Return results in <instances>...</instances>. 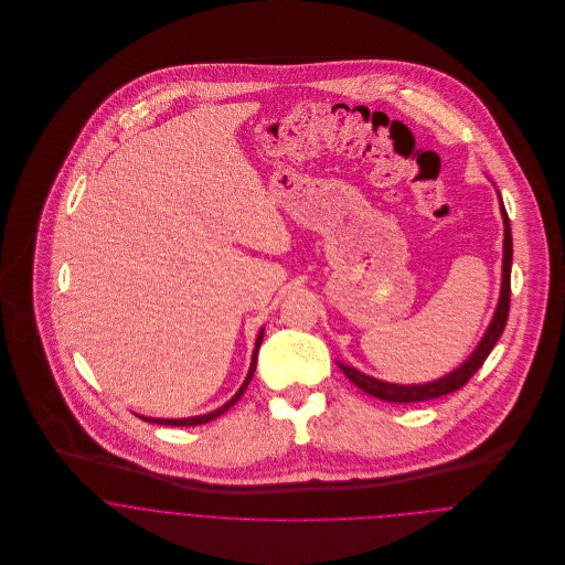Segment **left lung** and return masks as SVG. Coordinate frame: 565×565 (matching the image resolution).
Segmentation results:
<instances>
[{
    "label": "left lung",
    "instance_id": "obj_1",
    "mask_svg": "<svg viewBox=\"0 0 565 565\" xmlns=\"http://www.w3.org/2000/svg\"><path fill=\"white\" fill-rule=\"evenodd\" d=\"M500 213H502V222H504V243H502V285H500V300L495 307V313L491 318V323L484 330L483 339L479 341L477 350L450 374L433 381V383H424V385H396V383H385L379 381L374 376H367L350 365L339 363L341 372L359 387L363 390L367 396H374L379 401L385 403H424V401H433L446 394H452L457 390H461L475 374L477 370L484 363V359L489 356V352L493 350L495 341L500 339L507 318H509V300H511V258H513V243H511V226H509V217L507 211L502 206L500 200Z\"/></svg>",
    "mask_w": 565,
    "mask_h": 565
}]
</instances>
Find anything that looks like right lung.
Masks as SVG:
<instances>
[{"mask_svg": "<svg viewBox=\"0 0 565 565\" xmlns=\"http://www.w3.org/2000/svg\"><path fill=\"white\" fill-rule=\"evenodd\" d=\"M263 328H260V332H258V337H256V343H254V352H252V363H249V372H247V376H245V381H243L242 387H239V392L228 401L226 404H222L217 411H211V413H204V415H198V417H184V419H162V417H146V415H139L141 419H146V422H154V424H164V426H198V424H206V422H211V419H215V417H220L222 413H226L233 404L237 403L239 398L243 396V392L247 390V385H249V381H252V376H254V370H256V356H258V348H260V343H263Z\"/></svg>", "mask_w": 565, "mask_h": 565, "instance_id": "right-lung-1", "label": "right lung"}]
</instances>
